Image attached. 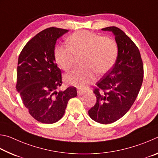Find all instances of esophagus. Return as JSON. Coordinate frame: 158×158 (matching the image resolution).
Returning a JSON list of instances; mask_svg holds the SVG:
<instances>
[{
	"mask_svg": "<svg viewBox=\"0 0 158 158\" xmlns=\"http://www.w3.org/2000/svg\"><path fill=\"white\" fill-rule=\"evenodd\" d=\"M85 93V91L84 90H83V89H79L78 90H77V94H78V95H81L83 94H84Z\"/></svg>",
	"mask_w": 158,
	"mask_h": 158,
	"instance_id": "34e87169",
	"label": "esophagus"
}]
</instances>
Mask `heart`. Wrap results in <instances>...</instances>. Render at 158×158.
Instances as JSON below:
<instances>
[{"label":"heart","mask_w":158,"mask_h":158,"mask_svg":"<svg viewBox=\"0 0 158 158\" xmlns=\"http://www.w3.org/2000/svg\"><path fill=\"white\" fill-rule=\"evenodd\" d=\"M68 46L59 45L54 52L58 66L65 71L73 68L77 58H81L82 68L66 74L68 84L85 88L95 79V73H106L117 59L118 48L113 39L102 37L87 31L73 33L68 39Z\"/></svg>","instance_id":"1"}]
</instances>
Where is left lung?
Returning a JSON list of instances; mask_svg holds the SVG:
<instances>
[{
  "label": "left lung",
  "instance_id": "left-lung-1",
  "mask_svg": "<svg viewBox=\"0 0 158 158\" xmlns=\"http://www.w3.org/2000/svg\"><path fill=\"white\" fill-rule=\"evenodd\" d=\"M102 30L114 33L118 54L113 68L96 84L97 101L89 114L93 121L109 124L123 116L135 102L142 85L143 65L138 47L123 31L116 26Z\"/></svg>",
  "mask_w": 158,
  "mask_h": 158
}]
</instances>
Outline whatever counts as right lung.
<instances>
[{"label": "right lung", "instance_id": "add662e5", "mask_svg": "<svg viewBox=\"0 0 158 158\" xmlns=\"http://www.w3.org/2000/svg\"><path fill=\"white\" fill-rule=\"evenodd\" d=\"M68 32L55 27L44 29L26 43L19 56L16 89L29 114L42 123L59 121L69 99L77 95L74 86L56 90L62 85V76L55 62V44Z\"/></svg>", "mask_w": 158, "mask_h": 158}]
</instances>
